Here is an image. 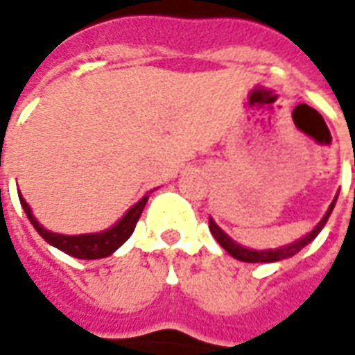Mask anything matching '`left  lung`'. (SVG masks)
I'll return each instance as SVG.
<instances>
[{"label":"left lung","mask_w":355,"mask_h":355,"mask_svg":"<svg viewBox=\"0 0 355 355\" xmlns=\"http://www.w3.org/2000/svg\"><path fill=\"white\" fill-rule=\"evenodd\" d=\"M336 203V198L333 200V203H331V207L327 209V213H325V216L321 218L320 224L313 228L308 236H304L302 239H298V241H295V243H291V245H285V247H279V249H270V251H253V249H245V247L238 245L236 241H232L226 234H224L218 226L215 224V220L213 218H209V230H211V234H213V238L223 245L224 251H228V253L234 257V259H238V261L241 262H277V261H283V259H289V257H293V254H297L302 247H306L310 241H312L318 234L321 232V228L325 226V223L329 220V215H331V211H333V207H335Z\"/></svg>","instance_id":"1"}]
</instances>
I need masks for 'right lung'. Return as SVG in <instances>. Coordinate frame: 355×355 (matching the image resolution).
<instances>
[{
  "label": "right lung",
  "instance_id": "right-lung-1",
  "mask_svg": "<svg viewBox=\"0 0 355 355\" xmlns=\"http://www.w3.org/2000/svg\"><path fill=\"white\" fill-rule=\"evenodd\" d=\"M20 205L24 209V213L30 218V223L34 224V228L37 230V234L42 236L47 243H51L53 247L60 249L62 253L70 254V257H76V259H83V261H94V259H104L112 254L116 249L123 245L125 241L129 239V236L135 230V226L139 223L140 215H142V209L146 205L148 196H144L139 203H135L125 216L117 224H114L110 230L98 232V234H83V236H62V234H55V232H49L43 228L42 224L35 220V216L32 215V211L28 207V203L24 201V198L20 196Z\"/></svg>",
  "mask_w": 355,
  "mask_h": 355
}]
</instances>
